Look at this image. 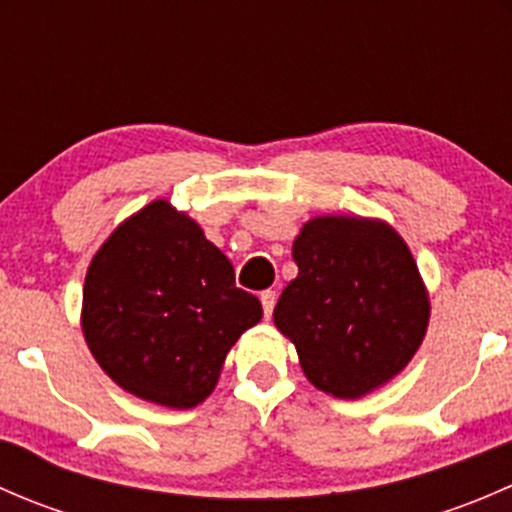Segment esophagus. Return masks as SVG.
<instances>
[{"instance_id":"esophagus-1","label":"esophagus","mask_w":512,"mask_h":512,"mask_svg":"<svg viewBox=\"0 0 512 512\" xmlns=\"http://www.w3.org/2000/svg\"><path fill=\"white\" fill-rule=\"evenodd\" d=\"M260 302H262V312H265V317L270 319L272 309H275V302H277V294L272 292V289H267V292L260 294Z\"/></svg>"}]
</instances>
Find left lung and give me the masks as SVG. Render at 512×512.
<instances>
[{
    "instance_id": "obj_1",
    "label": "left lung",
    "mask_w": 512,
    "mask_h": 512,
    "mask_svg": "<svg viewBox=\"0 0 512 512\" xmlns=\"http://www.w3.org/2000/svg\"><path fill=\"white\" fill-rule=\"evenodd\" d=\"M299 272L275 324L324 394L359 399L394 379L426 337L431 304L411 250L381 220L322 215L294 237Z\"/></svg>"
}]
</instances>
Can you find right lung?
<instances>
[{
  "label": "right lung",
  "mask_w": 512,
  "mask_h": 512,
  "mask_svg": "<svg viewBox=\"0 0 512 512\" xmlns=\"http://www.w3.org/2000/svg\"><path fill=\"white\" fill-rule=\"evenodd\" d=\"M260 319L230 260L168 200L118 225L86 272L81 329L98 366L168 409L208 399L230 347Z\"/></svg>",
  "instance_id": "add662e5"
}]
</instances>
